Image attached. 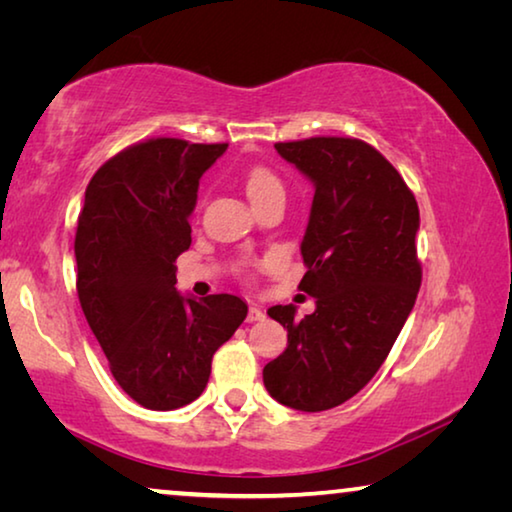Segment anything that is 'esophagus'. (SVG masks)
<instances>
[{"label":"esophagus","instance_id":"1","mask_svg":"<svg viewBox=\"0 0 512 512\" xmlns=\"http://www.w3.org/2000/svg\"><path fill=\"white\" fill-rule=\"evenodd\" d=\"M264 318H266V314H264L262 307L250 305V309H248V323H259V320H264Z\"/></svg>","mask_w":512,"mask_h":512}]
</instances>
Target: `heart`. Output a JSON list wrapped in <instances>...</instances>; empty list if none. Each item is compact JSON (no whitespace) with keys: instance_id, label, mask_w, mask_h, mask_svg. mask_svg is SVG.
Wrapping results in <instances>:
<instances>
[{"instance_id":"heart-1","label":"heart","mask_w":512,"mask_h":512,"mask_svg":"<svg viewBox=\"0 0 512 512\" xmlns=\"http://www.w3.org/2000/svg\"><path fill=\"white\" fill-rule=\"evenodd\" d=\"M246 194L250 201H259L268 194H284L280 178L275 176L271 169L266 167H253L246 173Z\"/></svg>"}]
</instances>
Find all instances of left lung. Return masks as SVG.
Wrapping results in <instances>:
<instances>
[{
    "mask_svg": "<svg viewBox=\"0 0 512 512\" xmlns=\"http://www.w3.org/2000/svg\"><path fill=\"white\" fill-rule=\"evenodd\" d=\"M275 151L311 185L300 289L314 314L275 305L287 350L264 366L268 395L296 411H327L357 395L386 361L418 298L422 271L411 189L377 149L352 137L280 142Z\"/></svg>",
    "mask_w": 512,
    "mask_h": 512,
    "instance_id": "obj_1",
    "label": "left lung"
}]
</instances>
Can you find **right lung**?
<instances>
[{
    "label": "right lung",
    "instance_id": "obj_1",
    "mask_svg": "<svg viewBox=\"0 0 512 512\" xmlns=\"http://www.w3.org/2000/svg\"><path fill=\"white\" fill-rule=\"evenodd\" d=\"M228 144L158 137L117 153L85 189L76 228V291L112 377L151 411L180 409L205 391L212 357L248 305L176 289V259L192 244L198 180Z\"/></svg>",
    "mask_w": 512,
    "mask_h": 512
}]
</instances>
